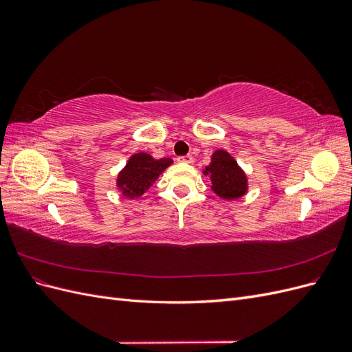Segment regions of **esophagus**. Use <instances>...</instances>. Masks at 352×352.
Listing matches in <instances>:
<instances>
[{"instance_id":"esophagus-1","label":"esophagus","mask_w":352,"mask_h":352,"mask_svg":"<svg viewBox=\"0 0 352 352\" xmlns=\"http://www.w3.org/2000/svg\"><path fill=\"white\" fill-rule=\"evenodd\" d=\"M177 162H180V163H192L194 162V157L190 155V154H186V155H180V157H177Z\"/></svg>"}]
</instances>
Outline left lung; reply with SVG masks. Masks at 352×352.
<instances>
[{
  "label": "left lung",
  "mask_w": 352,
  "mask_h": 352,
  "mask_svg": "<svg viewBox=\"0 0 352 352\" xmlns=\"http://www.w3.org/2000/svg\"><path fill=\"white\" fill-rule=\"evenodd\" d=\"M204 175L210 176L214 192L225 199H235L247 190V177L226 151L212 154L210 166L206 167Z\"/></svg>",
  "instance_id": "obj_1"
}]
</instances>
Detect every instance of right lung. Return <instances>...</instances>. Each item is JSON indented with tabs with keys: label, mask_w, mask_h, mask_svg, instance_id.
Wrapping results in <instances>:
<instances>
[{
	"label": "right lung",
	"mask_w": 352,
	"mask_h": 352,
	"mask_svg": "<svg viewBox=\"0 0 352 352\" xmlns=\"http://www.w3.org/2000/svg\"><path fill=\"white\" fill-rule=\"evenodd\" d=\"M170 164H172L170 158L154 160L145 153L135 154L131 157L124 170H122L117 185L123 189V195L127 198L141 197Z\"/></svg>",
	"instance_id": "right-lung-1"
}]
</instances>
